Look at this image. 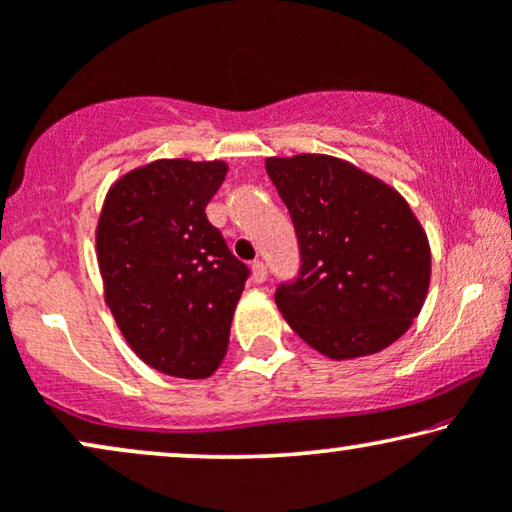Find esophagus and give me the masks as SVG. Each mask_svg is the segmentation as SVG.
<instances>
[{"instance_id": "34e87169", "label": "esophagus", "mask_w": 512, "mask_h": 512, "mask_svg": "<svg viewBox=\"0 0 512 512\" xmlns=\"http://www.w3.org/2000/svg\"><path fill=\"white\" fill-rule=\"evenodd\" d=\"M250 271H252V281H255V283L267 281V264H264V262H260V260L252 262Z\"/></svg>"}]
</instances>
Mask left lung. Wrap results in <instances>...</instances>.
Masks as SVG:
<instances>
[{"mask_svg": "<svg viewBox=\"0 0 512 512\" xmlns=\"http://www.w3.org/2000/svg\"><path fill=\"white\" fill-rule=\"evenodd\" d=\"M288 205L302 269L276 290L290 328L345 361L383 352L411 328L430 288V243L397 189L323 153L267 158Z\"/></svg>", "mask_w": 512, "mask_h": 512, "instance_id": "1", "label": "left lung"}]
</instances>
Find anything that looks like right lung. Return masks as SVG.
I'll return each mask as SVG.
<instances>
[{"label":"right lung","instance_id":"1","mask_svg":"<svg viewBox=\"0 0 512 512\" xmlns=\"http://www.w3.org/2000/svg\"><path fill=\"white\" fill-rule=\"evenodd\" d=\"M224 160L160 158L118 177L96 222L103 300L134 354L172 378L222 364L248 267L208 222Z\"/></svg>","mask_w":512,"mask_h":512}]
</instances>
